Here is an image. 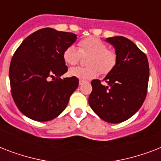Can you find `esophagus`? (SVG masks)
<instances>
[{"label": "esophagus", "mask_w": 161, "mask_h": 161, "mask_svg": "<svg viewBox=\"0 0 161 161\" xmlns=\"http://www.w3.org/2000/svg\"><path fill=\"white\" fill-rule=\"evenodd\" d=\"M83 83H84V81H83V80H81V79H80V80H79V85H81V84H83Z\"/></svg>", "instance_id": "esophagus-1"}]
</instances>
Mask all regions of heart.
<instances>
[{
    "mask_svg": "<svg viewBox=\"0 0 161 161\" xmlns=\"http://www.w3.org/2000/svg\"><path fill=\"white\" fill-rule=\"evenodd\" d=\"M87 67L71 68L68 74L81 80L96 78L98 71L106 75L114 68L117 63V54L108 48V45L98 37L89 36L78 42V48L73 45L67 47L63 53V60L68 65L74 66L82 57H86Z\"/></svg>",
    "mask_w": 161,
    "mask_h": 161,
    "instance_id": "heart-1",
    "label": "heart"
}]
</instances>
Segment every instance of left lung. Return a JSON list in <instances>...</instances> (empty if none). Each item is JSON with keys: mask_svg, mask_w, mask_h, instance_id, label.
<instances>
[{"mask_svg": "<svg viewBox=\"0 0 161 161\" xmlns=\"http://www.w3.org/2000/svg\"><path fill=\"white\" fill-rule=\"evenodd\" d=\"M106 41L114 47L117 63L103 79L106 85L98 79L91 82L93 90L88 103L102 119L118 124L129 119L142 106L150 68L146 55L130 39L119 36Z\"/></svg>", "mask_w": 161, "mask_h": 161, "instance_id": "1", "label": "left lung"}]
</instances>
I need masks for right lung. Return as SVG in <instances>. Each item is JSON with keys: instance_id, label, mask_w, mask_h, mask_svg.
I'll list each match as a JSON object with an SVG mask.
<instances>
[{"instance_id": "obj_1", "label": "right lung", "mask_w": 161, "mask_h": 161, "mask_svg": "<svg viewBox=\"0 0 161 161\" xmlns=\"http://www.w3.org/2000/svg\"><path fill=\"white\" fill-rule=\"evenodd\" d=\"M77 35L47 27L24 40L11 58L9 78L11 96L18 109L31 119L43 122L58 117L78 86L68 72L63 53Z\"/></svg>"}]
</instances>
